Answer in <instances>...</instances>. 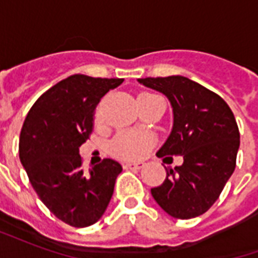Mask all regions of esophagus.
<instances>
[{
    "label": "esophagus",
    "mask_w": 258,
    "mask_h": 258,
    "mask_svg": "<svg viewBox=\"0 0 258 258\" xmlns=\"http://www.w3.org/2000/svg\"><path fill=\"white\" fill-rule=\"evenodd\" d=\"M144 167V163H125L124 168L125 170H141Z\"/></svg>",
    "instance_id": "esophagus-1"
}]
</instances>
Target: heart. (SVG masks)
Listing matches in <instances>:
<instances>
[{
	"label": "heart",
	"mask_w": 258,
	"mask_h": 258,
	"mask_svg": "<svg viewBox=\"0 0 258 258\" xmlns=\"http://www.w3.org/2000/svg\"><path fill=\"white\" fill-rule=\"evenodd\" d=\"M153 145L151 135L134 131H123L112 141L113 155L123 160H140Z\"/></svg>",
	"instance_id": "heart-1"
}]
</instances>
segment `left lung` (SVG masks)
<instances>
[{"instance_id": "8db88e82", "label": "left lung", "mask_w": 258, "mask_h": 258, "mask_svg": "<svg viewBox=\"0 0 258 258\" xmlns=\"http://www.w3.org/2000/svg\"><path fill=\"white\" fill-rule=\"evenodd\" d=\"M138 81L163 92L173 106V131L157 156H184L182 166L166 168L167 177L152 196L174 218L202 216L236 167L240 140L232 110L216 92L182 76Z\"/></svg>"}]
</instances>
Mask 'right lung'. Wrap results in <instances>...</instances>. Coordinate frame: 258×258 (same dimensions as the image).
I'll return each mask as SVG.
<instances>
[{
    "mask_svg": "<svg viewBox=\"0 0 258 258\" xmlns=\"http://www.w3.org/2000/svg\"><path fill=\"white\" fill-rule=\"evenodd\" d=\"M123 79L73 74L45 91L20 131L19 157L33 188L53 216L76 228L95 224L112 199L121 164L83 168L79 148L94 130L96 105Z\"/></svg>",
    "mask_w": 258,
    "mask_h": 258,
    "instance_id": "1",
    "label": "right lung"
}]
</instances>
